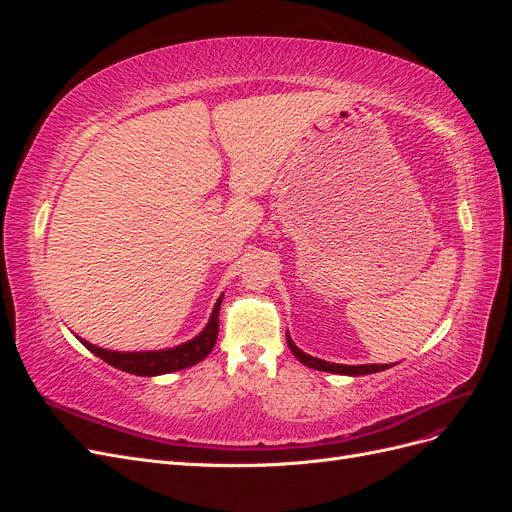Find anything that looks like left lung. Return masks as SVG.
Masks as SVG:
<instances>
[{
	"label": "left lung",
	"mask_w": 512,
	"mask_h": 512,
	"mask_svg": "<svg viewBox=\"0 0 512 512\" xmlns=\"http://www.w3.org/2000/svg\"><path fill=\"white\" fill-rule=\"evenodd\" d=\"M286 342H288V348L292 350V354L297 356V359L303 365L314 367L318 371H331V374H344V376H365V374H376V371H382V369H389V365H337V363H327V361L316 359V356H309L303 350H299L297 346H294L290 335H286Z\"/></svg>",
	"instance_id": "left-lung-1"
}]
</instances>
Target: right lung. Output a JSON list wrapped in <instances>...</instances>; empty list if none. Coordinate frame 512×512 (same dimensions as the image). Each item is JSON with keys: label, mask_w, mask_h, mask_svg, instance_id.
Masks as SVG:
<instances>
[{"label": "right lung", "mask_w": 512, "mask_h": 512, "mask_svg": "<svg viewBox=\"0 0 512 512\" xmlns=\"http://www.w3.org/2000/svg\"><path fill=\"white\" fill-rule=\"evenodd\" d=\"M220 305H222V299L215 303L213 314H211L209 324H207L203 333L194 337L192 342L177 346V348H170V350L113 352V350H104V348L89 344V342H85V339H81V342L87 350H91L96 356H100L102 361H106L108 365H113L121 371H128V374H136V376L170 374V371H179V369H185V367H192V365L200 363L213 350L215 339H218V329H220V320H218Z\"/></svg>", "instance_id": "obj_1"}]
</instances>
